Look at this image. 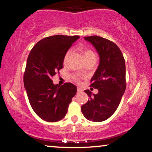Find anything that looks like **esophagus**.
Wrapping results in <instances>:
<instances>
[{
  "instance_id": "1",
  "label": "esophagus",
  "mask_w": 152,
  "mask_h": 152,
  "mask_svg": "<svg viewBox=\"0 0 152 152\" xmlns=\"http://www.w3.org/2000/svg\"><path fill=\"white\" fill-rule=\"evenodd\" d=\"M82 92H83V91L80 88H77V93H82Z\"/></svg>"
}]
</instances>
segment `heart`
Wrapping results in <instances>:
<instances>
[{
    "label": "heart",
    "instance_id": "b5f03b06",
    "mask_svg": "<svg viewBox=\"0 0 152 152\" xmlns=\"http://www.w3.org/2000/svg\"><path fill=\"white\" fill-rule=\"evenodd\" d=\"M70 52H71V51L68 50L66 52L65 56H64V64H66L67 60H68V58L69 57V55L70 54ZM83 55H84V59L87 58H89V57H91V56H95L93 51H91V50H88V49H84V50H83ZM74 78L76 80L78 81V78H77L76 76H74Z\"/></svg>",
    "mask_w": 152,
    "mask_h": 152
}]
</instances>
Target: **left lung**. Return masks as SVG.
<instances>
[{
    "instance_id": "left-lung-1",
    "label": "left lung",
    "mask_w": 152,
    "mask_h": 152,
    "mask_svg": "<svg viewBox=\"0 0 152 152\" xmlns=\"http://www.w3.org/2000/svg\"><path fill=\"white\" fill-rule=\"evenodd\" d=\"M96 49L100 61L91 80V86L98 89L96 94L84 92L90 97L81 107L84 117L91 121L107 120L117 110L126 88L125 63L119 47L110 41L99 36L85 37Z\"/></svg>"
}]
</instances>
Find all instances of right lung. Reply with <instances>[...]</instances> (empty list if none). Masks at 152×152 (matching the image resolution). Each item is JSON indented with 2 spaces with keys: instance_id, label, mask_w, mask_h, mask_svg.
Instances as JSON below:
<instances>
[{
  "instance_id": "add662e5",
  "label": "right lung",
  "mask_w": 152,
  "mask_h": 152,
  "mask_svg": "<svg viewBox=\"0 0 152 152\" xmlns=\"http://www.w3.org/2000/svg\"><path fill=\"white\" fill-rule=\"evenodd\" d=\"M78 35H53L38 42L28 56L24 86L29 103L41 119L59 121L66 116L72 99L76 94L74 84H54L51 78L63 68L64 56Z\"/></svg>"
}]
</instances>
